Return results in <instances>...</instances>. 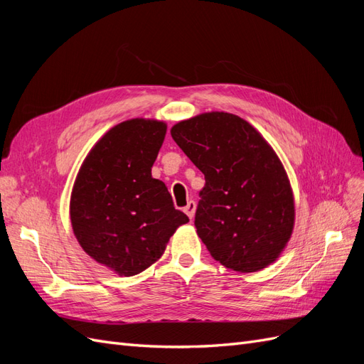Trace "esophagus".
Listing matches in <instances>:
<instances>
[{
    "label": "esophagus",
    "instance_id": "1",
    "mask_svg": "<svg viewBox=\"0 0 364 364\" xmlns=\"http://www.w3.org/2000/svg\"><path fill=\"white\" fill-rule=\"evenodd\" d=\"M183 213L190 217V220H193L194 214H196V202L190 200L188 203H186V206L183 208Z\"/></svg>",
    "mask_w": 364,
    "mask_h": 364
}]
</instances>
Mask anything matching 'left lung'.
I'll use <instances>...</instances> for the list:
<instances>
[{
    "mask_svg": "<svg viewBox=\"0 0 364 364\" xmlns=\"http://www.w3.org/2000/svg\"><path fill=\"white\" fill-rule=\"evenodd\" d=\"M205 174L196 211L197 235L211 257L235 272L266 269L287 247L294 228V196L277 151L246 119L205 112L171 130Z\"/></svg>",
    "mask_w": 364,
    "mask_h": 364,
    "instance_id": "left-lung-1",
    "label": "left lung"
}]
</instances>
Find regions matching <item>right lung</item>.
I'll list each match as a JSON object with an SVG mask.
<instances>
[{"instance_id":"1","label":"right lung","mask_w":364,"mask_h":364,"mask_svg":"<svg viewBox=\"0 0 364 364\" xmlns=\"http://www.w3.org/2000/svg\"><path fill=\"white\" fill-rule=\"evenodd\" d=\"M165 134L161 119L123 121L95 142L75 176L73 232L87 255L118 277L149 269L176 229L190 222L151 176Z\"/></svg>"}]
</instances>
